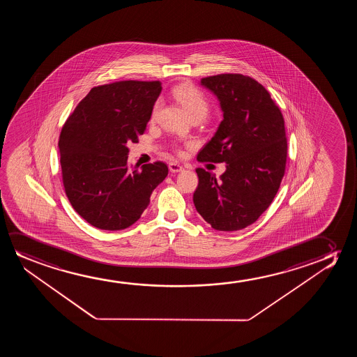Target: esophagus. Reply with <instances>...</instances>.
I'll return each instance as SVG.
<instances>
[{
	"instance_id": "esophagus-1",
	"label": "esophagus",
	"mask_w": 357,
	"mask_h": 357,
	"mask_svg": "<svg viewBox=\"0 0 357 357\" xmlns=\"http://www.w3.org/2000/svg\"><path fill=\"white\" fill-rule=\"evenodd\" d=\"M183 169H184L183 166H181L179 163H176V162H171V163H169V171H171L172 173H178V172H181Z\"/></svg>"
}]
</instances>
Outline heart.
Returning a JSON list of instances; mask_svg holds the SVG:
<instances>
[{
    "label": "heart",
    "mask_w": 357,
    "mask_h": 357,
    "mask_svg": "<svg viewBox=\"0 0 357 357\" xmlns=\"http://www.w3.org/2000/svg\"><path fill=\"white\" fill-rule=\"evenodd\" d=\"M174 98L181 102V106L184 107L186 113L192 118H204L207 116L210 106L208 101L206 100L205 95L201 93L199 89L194 86L192 84H181L178 85L173 90ZM160 108V102L157 101L155 106L152 108L151 117L155 118Z\"/></svg>",
    "instance_id": "heart-1"
}]
</instances>
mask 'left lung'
<instances>
[{
    "mask_svg": "<svg viewBox=\"0 0 357 357\" xmlns=\"http://www.w3.org/2000/svg\"><path fill=\"white\" fill-rule=\"evenodd\" d=\"M201 85L218 98L223 121L197 160L225 162L227 169L220 179L196 169L194 204L213 229H244L268 208L283 179L288 152L283 114L268 91L243 74L212 75Z\"/></svg>",
    "mask_w": 357,
    "mask_h": 357,
    "instance_id": "obj_1",
    "label": "left lung"
}]
</instances>
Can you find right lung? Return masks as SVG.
<instances>
[{"label":"right lung","mask_w":357,"mask_h":357,"mask_svg":"<svg viewBox=\"0 0 357 357\" xmlns=\"http://www.w3.org/2000/svg\"><path fill=\"white\" fill-rule=\"evenodd\" d=\"M161 90L160 82L100 85L64 123L59 147L66 195L77 213L98 229L134 225L168 174L161 161L140 169L128 163L127 142H137L146 130Z\"/></svg>","instance_id":"right-lung-1"}]
</instances>
